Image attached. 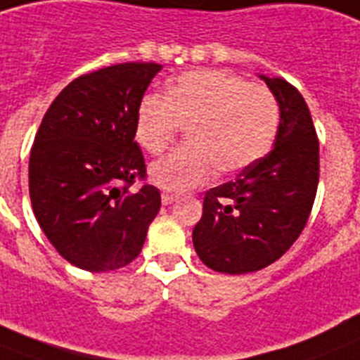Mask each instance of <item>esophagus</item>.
Segmentation results:
<instances>
[{"label":"esophagus","instance_id":"obj_1","mask_svg":"<svg viewBox=\"0 0 360 360\" xmlns=\"http://www.w3.org/2000/svg\"><path fill=\"white\" fill-rule=\"evenodd\" d=\"M175 195L174 194H168V192H162V195H161V201H162V205H172L175 201Z\"/></svg>","mask_w":360,"mask_h":360}]
</instances>
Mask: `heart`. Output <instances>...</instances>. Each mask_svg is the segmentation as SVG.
I'll return each mask as SVG.
<instances>
[{
	"label": "heart",
	"instance_id": "b5f03b06",
	"mask_svg": "<svg viewBox=\"0 0 360 360\" xmlns=\"http://www.w3.org/2000/svg\"><path fill=\"white\" fill-rule=\"evenodd\" d=\"M280 108L271 89L216 69H194L172 80L166 96L146 95L135 117V139L148 153L170 146L181 126H190L188 146L150 165V179L183 194L205 185L217 170L240 172L273 143Z\"/></svg>",
	"mask_w": 360,
	"mask_h": 360
}]
</instances>
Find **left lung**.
I'll return each instance as SVG.
<instances>
[{
	"label": "left lung",
	"instance_id": "left-lung-1",
	"mask_svg": "<svg viewBox=\"0 0 360 360\" xmlns=\"http://www.w3.org/2000/svg\"><path fill=\"white\" fill-rule=\"evenodd\" d=\"M258 77L280 108L273 150L208 190L192 232L199 259L217 273H255L285 255L306 226L319 186V139L304 96L283 78Z\"/></svg>",
	"mask_w": 360,
	"mask_h": 360
}]
</instances>
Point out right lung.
Instances as JSON below:
<instances>
[{
  "mask_svg": "<svg viewBox=\"0 0 360 360\" xmlns=\"http://www.w3.org/2000/svg\"><path fill=\"white\" fill-rule=\"evenodd\" d=\"M161 69L131 62L78 77L38 128L29 159L32 210L75 267L108 273L134 262L161 208L155 186L129 190L146 174L135 143L137 108Z\"/></svg>",
  "mask_w": 360,
  "mask_h": 360,
  "instance_id": "right-lung-1",
  "label": "right lung"
}]
</instances>
